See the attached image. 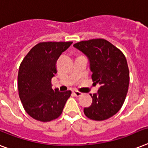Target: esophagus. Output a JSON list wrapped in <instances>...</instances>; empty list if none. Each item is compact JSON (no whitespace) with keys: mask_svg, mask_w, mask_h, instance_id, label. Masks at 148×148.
<instances>
[{"mask_svg":"<svg viewBox=\"0 0 148 148\" xmlns=\"http://www.w3.org/2000/svg\"><path fill=\"white\" fill-rule=\"evenodd\" d=\"M73 93H74V95L75 96V97H80V96H81V95H82V93L77 90H74L73 91Z\"/></svg>","mask_w":148,"mask_h":148,"instance_id":"obj_1","label":"esophagus"}]
</instances>
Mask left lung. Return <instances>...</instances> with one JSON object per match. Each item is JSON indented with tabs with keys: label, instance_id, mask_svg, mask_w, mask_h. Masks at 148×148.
Listing matches in <instances>:
<instances>
[{
	"label": "left lung",
	"instance_id": "8db88e82",
	"mask_svg": "<svg viewBox=\"0 0 148 148\" xmlns=\"http://www.w3.org/2000/svg\"><path fill=\"white\" fill-rule=\"evenodd\" d=\"M86 55L90 62L92 80L99 84L97 93L92 96L90 106L84 112L89 119L106 120L116 114L123 105L129 85V70L122 51L103 39L82 41L74 45Z\"/></svg>",
	"mask_w": 148,
	"mask_h": 148
}]
</instances>
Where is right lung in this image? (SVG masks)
Returning a JSON list of instances; mask_svg holds the SVG:
<instances>
[{
  "label": "right lung",
  "mask_w": 148,
  "mask_h": 148,
  "mask_svg": "<svg viewBox=\"0 0 148 148\" xmlns=\"http://www.w3.org/2000/svg\"><path fill=\"white\" fill-rule=\"evenodd\" d=\"M72 42H48L35 45L20 64L18 90L25 111L34 119L50 122L59 117L71 91L51 87L56 62Z\"/></svg>",
  "instance_id": "right-lung-1"
}]
</instances>
